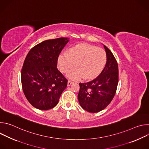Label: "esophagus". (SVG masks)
<instances>
[{
  "instance_id": "obj_1",
  "label": "esophagus",
  "mask_w": 149,
  "mask_h": 149,
  "mask_svg": "<svg viewBox=\"0 0 149 149\" xmlns=\"http://www.w3.org/2000/svg\"><path fill=\"white\" fill-rule=\"evenodd\" d=\"M74 83V82H72V81H68V86H70L72 84H73Z\"/></svg>"
}]
</instances>
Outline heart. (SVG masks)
<instances>
[{"label":"heart","instance_id":"obj_1","mask_svg":"<svg viewBox=\"0 0 149 149\" xmlns=\"http://www.w3.org/2000/svg\"><path fill=\"white\" fill-rule=\"evenodd\" d=\"M107 62V54L104 50L98 47L80 44L72 47L68 53L61 54L58 58V67L62 72H67V77L74 80L90 79L97 77L104 69ZM75 64H74V63Z\"/></svg>","mask_w":149,"mask_h":149}]
</instances>
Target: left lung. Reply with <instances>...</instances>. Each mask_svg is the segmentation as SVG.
<instances>
[{
  "label": "left lung",
  "mask_w": 149,
  "mask_h": 149,
  "mask_svg": "<svg viewBox=\"0 0 149 149\" xmlns=\"http://www.w3.org/2000/svg\"><path fill=\"white\" fill-rule=\"evenodd\" d=\"M107 62L101 74L93 80L79 83L78 101L81 107L90 113L106 108L113 99L118 82V67L111 51L104 45Z\"/></svg>",
  "instance_id": "left-lung-1"
}]
</instances>
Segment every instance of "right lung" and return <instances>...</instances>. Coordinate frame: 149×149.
I'll return each mask as SVG.
<instances>
[{
	"label": "right lung",
	"instance_id": "1",
	"mask_svg": "<svg viewBox=\"0 0 149 149\" xmlns=\"http://www.w3.org/2000/svg\"><path fill=\"white\" fill-rule=\"evenodd\" d=\"M69 39H48L28 52L21 70L24 93L29 103L40 110L54 108L58 103L68 80L57 69L58 56Z\"/></svg>",
	"mask_w": 149,
	"mask_h": 149
}]
</instances>
